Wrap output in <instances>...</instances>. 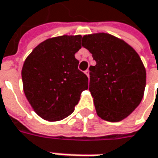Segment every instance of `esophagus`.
<instances>
[{
  "label": "esophagus",
  "instance_id": "esophagus-1",
  "mask_svg": "<svg viewBox=\"0 0 158 158\" xmlns=\"http://www.w3.org/2000/svg\"><path fill=\"white\" fill-rule=\"evenodd\" d=\"M85 73L86 74V76L89 78V70H85Z\"/></svg>",
  "mask_w": 158,
  "mask_h": 158
}]
</instances>
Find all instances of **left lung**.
I'll list each match as a JSON object with an SVG mask.
<instances>
[{
  "label": "left lung",
  "instance_id": "left-lung-1",
  "mask_svg": "<svg viewBox=\"0 0 158 158\" xmlns=\"http://www.w3.org/2000/svg\"><path fill=\"white\" fill-rule=\"evenodd\" d=\"M82 46L96 61L89 68V91L97 114L111 123L123 121L143 97L146 71L141 58L126 42L106 33L84 35Z\"/></svg>",
  "mask_w": 158,
  "mask_h": 158
}]
</instances>
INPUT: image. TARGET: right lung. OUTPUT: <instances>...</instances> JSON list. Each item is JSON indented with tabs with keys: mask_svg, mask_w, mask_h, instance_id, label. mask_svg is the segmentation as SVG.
Returning <instances> with one entry per match:
<instances>
[{
	"mask_svg": "<svg viewBox=\"0 0 158 158\" xmlns=\"http://www.w3.org/2000/svg\"><path fill=\"white\" fill-rule=\"evenodd\" d=\"M82 36L61 35L42 42L25 59L23 91L39 116L56 122L69 116L88 88L87 76L78 69L75 53Z\"/></svg>",
	"mask_w": 158,
	"mask_h": 158,
	"instance_id": "obj_1",
	"label": "right lung"
}]
</instances>
